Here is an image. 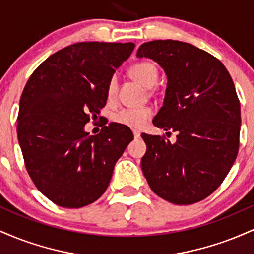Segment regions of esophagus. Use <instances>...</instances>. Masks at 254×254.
Instances as JSON below:
<instances>
[{"mask_svg":"<svg viewBox=\"0 0 254 254\" xmlns=\"http://www.w3.org/2000/svg\"><path fill=\"white\" fill-rule=\"evenodd\" d=\"M133 137H135V138H139V137H141V132L135 130V131H133Z\"/></svg>","mask_w":254,"mask_h":254,"instance_id":"esophagus-1","label":"esophagus"}]
</instances>
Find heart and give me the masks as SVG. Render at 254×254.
<instances>
[{"mask_svg": "<svg viewBox=\"0 0 254 254\" xmlns=\"http://www.w3.org/2000/svg\"><path fill=\"white\" fill-rule=\"evenodd\" d=\"M130 75L133 80L144 87H153L157 80V69L153 63L141 62L137 63L130 69ZM117 92V78L112 76L107 84V97L112 99ZM153 115L150 107H127L115 113V121L117 123L131 127L141 129L143 127Z\"/></svg>", "mask_w": 254, "mask_h": 254, "instance_id": "1", "label": "heart"}]
</instances>
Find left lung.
I'll use <instances>...</instances> for the list:
<instances>
[{"label": "left lung", "instance_id": "obj_1", "mask_svg": "<svg viewBox=\"0 0 254 254\" xmlns=\"http://www.w3.org/2000/svg\"><path fill=\"white\" fill-rule=\"evenodd\" d=\"M137 57L150 58L164 69V105L153 123L177 131L176 143L142 135L145 179L168 202H199L221 185L238 155L241 115L232 77L212 55L178 40L142 44Z\"/></svg>", "mask_w": 254, "mask_h": 254}]
</instances>
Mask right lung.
Masks as SVG:
<instances>
[{"label": "right lung", "mask_w": 254, "mask_h": 254, "mask_svg": "<svg viewBox=\"0 0 254 254\" xmlns=\"http://www.w3.org/2000/svg\"><path fill=\"white\" fill-rule=\"evenodd\" d=\"M133 43H77L34 70L20 99L17 139L34 185L63 208H82L106 191L116 162L132 141L129 127L84 125L107 101V84Z\"/></svg>", "instance_id": "obj_1"}]
</instances>
